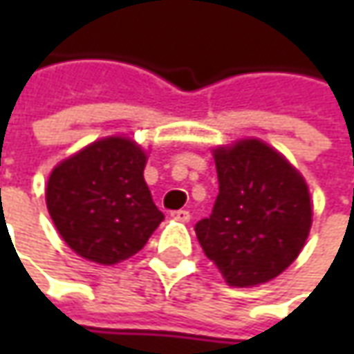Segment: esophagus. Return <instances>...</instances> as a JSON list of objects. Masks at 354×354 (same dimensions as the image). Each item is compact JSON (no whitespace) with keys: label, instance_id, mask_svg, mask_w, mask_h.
Returning a JSON list of instances; mask_svg holds the SVG:
<instances>
[{"label":"esophagus","instance_id":"obj_1","mask_svg":"<svg viewBox=\"0 0 354 354\" xmlns=\"http://www.w3.org/2000/svg\"><path fill=\"white\" fill-rule=\"evenodd\" d=\"M171 216L175 218V221H179V223H189L191 221V212L189 211H175V212H171Z\"/></svg>","mask_w":354,"mask_h":354}]
</instances>
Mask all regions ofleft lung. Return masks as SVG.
<instances>
[{
	"mask_svg": "<svg viewBox=\"0 0 354 354\" xmlns=\"http://www.w3.org/2000/svg\"><path fill=\"white\" fill-rule=\"evenodd\" d=\"M218 195L195 225L205 256L228 286L250 288L279 276L306 244L311 201L301 173L260 140L214 149Z\"/></svg>",
	"mask_w": 354,
	"mask_h": 354,
	"instance_id": "8db88e82",
	"label": "left lung"
}]
</instances>
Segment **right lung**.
Masks as SVG:
<instances>
[{
	"mask_svg": "<svg viewBox=\"0 0 354 354\" xmlns=\"http://www.w3.org/2000/svg\"><path fill=\"white\" fill-rule=\"evenodd\" d=\"M147 156L128 138H104L61 161L48 177L47 209L62 240L96 264L138 254L159 211L143 179Z\"/></svg>",
	"mask_w": 354,
	"mask_h": 354,
	"instance_id": "add662e5",
	"label": "right lung"
}]
</instances>
